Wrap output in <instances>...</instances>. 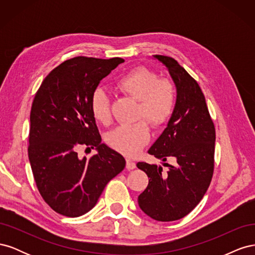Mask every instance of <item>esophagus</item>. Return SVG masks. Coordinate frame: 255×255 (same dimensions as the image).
I'll use <instances>...</instances> for the list:
<instances>
[{
  "mask_svg": "<svg viewBox=\"0 0 255 255\" xmlns=\"http://www.w3.org/2000/svg\"><path fill=\"white\" fill-rule=\"evenodd\" d=\"M126 166H127L128 170H133V169L136 168L135 161L133 159H130V158H127V165Z\"/></svg>",
  "mask_w": 255,
  "mask_h": 255,
  "instance_id": "obj_1",
  "label": "esophagus"
}]
</instances>
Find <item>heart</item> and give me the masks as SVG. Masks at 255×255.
Listing matches in <instances>:
<instances>
[{
	"mask_svg": "<svg viewBox=\"0 0 255 255\" xmlns=\"http://www.w3.org/2000/svg\"><path fill=\"white\" fill-rule=\"evenodd\" d=\"M116 86L122 94L138 100L136 118L142 119L112 130L107 135V143L116 151L134 155L150 140L151 129L146 121L159 128L171 117L175 105L174 88L170 81L158 79L155 72L144 67L135 68L123 74ZM90 110L97 121L104 126L111 125L112 100L104 88L98 87L92 91Z\"/></svg>",
	"mask_w": 255,
	"mask_h": 255,
	"instance_id": "obj_1",
	"label": "heart"
}]
</instances>
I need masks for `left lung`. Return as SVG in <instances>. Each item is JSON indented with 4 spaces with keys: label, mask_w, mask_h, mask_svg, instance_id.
<instances>
[{
    "label": "left lung",
    "mask_w": 255,
    "mask_h": 255,
    "mask_svg": "<svg viewBox=\"0 0 255 255\" xmlns=\"http://www.w3.org/2000/svg\"><path fill=\"white\" fill-rule=\"evenodd\" d=\"M170 73L176 86V103L163 134L148 151L174 165L163 168L145 161L137 167L149 177L138 197L141 210L154 220L174 221L188 215L201 201L210 186L215 167L216 130L205 97L197 81L169 56L155 55Z\"/></svg>",
    "instance_id": "left-lung-1"
}]
</instances>
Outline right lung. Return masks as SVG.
<instances>
[{
	"instance_id": "obj_1",
	"label": "right lung",
	"mask_w": 255,
	"mask_h": 255,
	"mask_svg": "<svg viewBox=\"0 0 255 255\" xmlns=\"http://www.w3.org/2000/svg\"><path fill=\"white\" fill-rule=\"evenodd\" d=\"M76 56L45 76L30 110L28 159L38 191L54 212L79 217L98 202L106 184L126 167L121 154L101 143L90 98L103 78L123 63ZM98 154L80 160L77 149Z\"/></svg>"
}]
</instances>
